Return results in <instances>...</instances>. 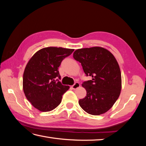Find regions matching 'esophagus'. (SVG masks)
Returning <instances> with one entry per match:
<instances>
[{"label": "esophagus", "mask_w": 146, "mask_h": 146, "mask_svg": "<svg viewBox=\"0 0 146 146\" xmlns=\"http://www.w3.org/2000/svg\"><path fill=\"white\" fill-rule=\"evenodd\" d=\"M80 84H79L78 82H76V83L74 84L72 86H71V88H72L73 90H76V89L78 88L79 87H80Z\"/></svg>", "instance_id": "esophagus-1"}]
</instances>
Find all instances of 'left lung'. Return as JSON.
<instances>
[{"label":"left lung","mask_w":146,"mask_h":146,"mask_svg":"<svg viewBox=\"0 0 146 146\" xmlns=\"http://www.w3.org/2000/svg\"><path fill=\"white\" fill-rule=\"evenodd\" d=\"M73 58L81 63L86 76L92 77L82 83L87 94L79 100V105L92 115L106 113L119 97L122 89L120 67L114 55L97 46L76 49Z\"/></svg>","instance_id":"1"}]
</instances>
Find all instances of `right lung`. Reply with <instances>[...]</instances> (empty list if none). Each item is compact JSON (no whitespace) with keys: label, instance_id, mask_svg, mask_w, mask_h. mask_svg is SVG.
Segmentation results:
<instances>
[{"label":"right lung","instance_id":"1","mask_svg":"<svg viewBox=\"0 0 146 146\" xmlns=\"http://www.w3.org/2000/svg\"><path fill=\"white\" fill-rule=\"evenodd\" d=\"M73 51L48 47L36 51L28 61L23 74V90L34 108L47 112L60 104L70 86L62 85L58 80L60 75L58 69L63 59Z\"/></svg>","mask_w":146,"mask_h":146}]
</instances>
